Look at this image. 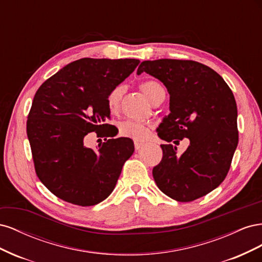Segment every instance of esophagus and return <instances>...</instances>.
I'll return each mask as SVG.
<instances>
[{
	"label": "esophagus",
	"instance_id": "1",
	"mask_svg": "<svg viewBox=\"0 0 262 262\" xmlns=\"http://www.w3.org/2000/svg\"><path fill=\"white\" fill-rule=\"evenodd\" d=\"M143 143H141V142H134V147H136V149L137 150H139L140 148H142L143 147Z\"/></svg>",
	"mask_w": 262,
	"mask_h": 262
}]
</instances>
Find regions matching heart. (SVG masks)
Masks as SVG:
<instances>
[{
    "mask_svg": "<svg viewBox=\"0 0 262 262\" xmlns=\"http://www.w3.org/2000/svg\"><path fill=\"white\" fill-rule=\"evenodd\" d=\"M141 90L150 102H153L163 90V87L154 81H145L141 84ZM124 92L122 85H118L110 91L107 95V106L112 113H116L120 106V101ZM119 133L122 137L130 138L137 141L144 140L149 133V126L136 120H124L119 124Z\"/></svg>",
    "mask_w": 262,
    "mask_h": 262,
    "instance_id": "b5f03b06",
    "label": "heart"
}]
</instances>
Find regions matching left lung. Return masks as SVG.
Instances as JSON below:
<instances>
[{"label": "left lung", "mask_w": 262, "mask_h": 262, "mask_svg": "<svg viewBox=\"0 0 262 262\" xmlns=\"http://www.w3.org/2000/svg\"><path fill=\"white\" fill-rule=\"evenodd\" d=\"M143 72L160 80L169 94L170 114L158 126V137L190 141L182 154L171 144L161 145L154 180L171 199L193 201L217 188L231 167L238 144L235 97L223 77L195 61H143L137 74Z\"/></svg>", "instance_id": "8db88e82"}]
</instances>
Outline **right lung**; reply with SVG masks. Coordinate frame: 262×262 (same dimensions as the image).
Instances as JSON below:
<instances>
[{
  "mask_svg": "<svg viewBox=\"0 0 262 262\" xmlns=\"http://www.w3.org/2000/svg\"><path fill=\"white\" fill-rule=\"evenodd\" d=\"M140 63L137 59L83 58L69 63L37 91L27 137L38 178L60 199L82 207L114 191L122 166L134 152L129 138L86 147L91 132L110 137L107 95Z\"/></svg>",
  "mask_w": 262,
  "mask_h": 262,
  "instance_id": "right-lung-1",
  "label": "right lung"
}]
</instances>
